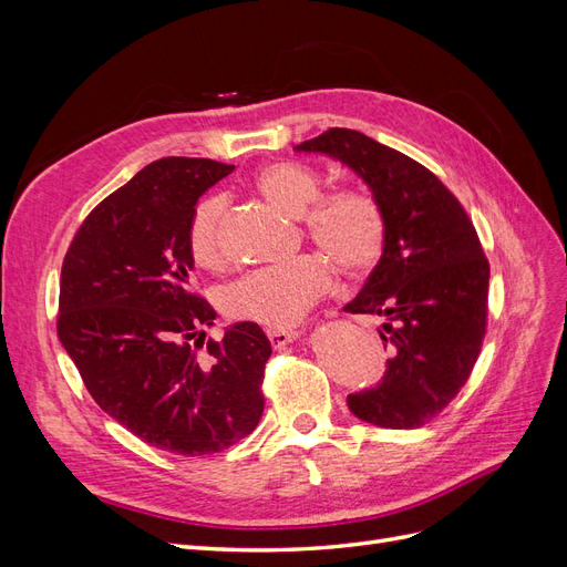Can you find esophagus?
<instances>
[{
    "mask_svg": "<svg viewBox=\"0 0 567 567\" xmlns=\"http://www.w3.org/2000/svg\"><path fill=\"white\" fill-rule=\"evenodd\" d=\"M269 342L274 348H281V346H288L290 340L298 338V331L296 329H286V326H269V329L265 331Z\"/></svg>",
    "mask_w": 567,
    "mask_h": 567,
    "instance_id": "obj_1",
    "label": "esophagus"
}]
</instances>
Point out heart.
<instances>
[{
    "instance_id": "obj_1",
    "label": "heart",
    "mask_w": 567,
    "mask_h": 567,
    "mask_svg": "<svg viewBox=\"0 0 567 567\" xmlns=\"http://www.w3.org/2000/svg\"><path fill=\"white\" fill-rule=\"evenodd\" d=\"M252 184L267 200L288 215H300V225L326 255L350 274H364L379 265L388 244V217L381 200L362 186H336L321 192V175L296 161H277L260 167ZM225 196H203L186 225V250L194 265L221 262L219 225ZM333 284V269L321 255L307 252L293 260L255 267L221 286V312L236 321L288 326Z\"/></svg>"
}]
</instances>
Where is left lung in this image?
<instances>
[{"mask_svg":"<svg viewBox=\"0 0 567 567\" xmlns=\"http://www.w3.org/2000/svg\"><path fill=\"white\" fill-rule=\"evenodd\" d=\"M298 151H321L371 186L388 217L381 262L346 310L383 317V379L348 394L367 423L409 431L433 421L466 385L487 336L489 262L473 219L431 169L371 136L331 127Z\"/></svg>","mask_w":567,"mask_h":567,"instance_id":"left-lung-1","label":"left lung"}]
</instances>
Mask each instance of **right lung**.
Wrapping results in <instances>:
<instances>
[{"label":"right lung","mask_w":567,"mask_h":567,"mask_svg":"<svg viewBox=\"0 0 567 567\" xmlns=\"http://www.w3.org/2000/svg\"><path fill=\"white\" fill-rule=\"evenodd\" d=\"M231 169L153 161L84 217L61 267L56 331L84 388L130 433L182 456L231 447L265 411L269 340L252 321L205 340L215 310L186 250L196 200Z\"/></svg>","instance_id":"obj_1"}]
</instances>
